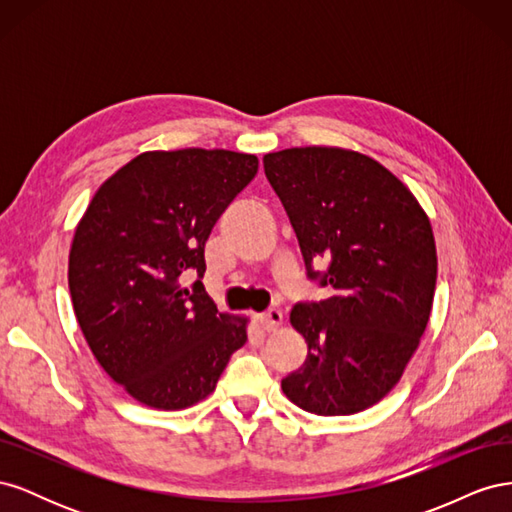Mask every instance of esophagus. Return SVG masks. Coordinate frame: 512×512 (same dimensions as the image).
Segmentation results:
<instances>
[{
    "instance_id": "34e87169",
    "label": "esophagus",
    "mask_w": 512,
    "mask_h": 512,
    "mask_svg": "<svg viewBox=\"0 0 512 512\" xmlns=\"http://www.w3.org/2000/svg\"><path fill=\"white\" fill-rule=\"evenodd\" d=\"M282 322H284V314L280 309H269L267 314L258 316V324L262 327V331H277L282 327Z\"/></svg>"
}]
</instances>
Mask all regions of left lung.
Masks as SVG:
<instances>
[{
  "label": "left lung",
  "mask_w": 512,
  "mask_h": 512,
  "mask_svg": "<svg viewBox=\"0 0 512 512\" xmlns=\"http://www.w3.org/2000/svg\"><path fill=\"white\" fill-rule=\"evenodd\" d=\"M262 162L307 275L333 288L329 299L292 307L307 359L282 391L318 416L367 410L399 382L429 322L438 256L427 213L408 185L359 151L292 147ZM318 259L330 262L324 274L313 271Z\"/></svg>",
  "instance_id": "left-lung-1"
}]
</instances>
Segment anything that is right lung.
Returning <instances> with one entry per match:
<instances>
[{"label":"right lung","instance_id":"add662e5","mask_svg":"<svg viewBox=\"0 0 512 512\" xmlns=\"http://www.w3.org/2000/svg\"><path fill=\"white\" fill-rule=\"evenodd\" d=\"M258 170L252 153L145 151L108 177L76 224L68 286L96 361L156 410H183L215 391L247 342V318L220 314L200 280L205 241Z\"/></svg>","mask_w":512,"mask_h":512}]
</instances>
